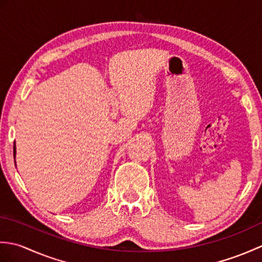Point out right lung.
<instances>
[{"mask_svg":"<svg viewBox=\"0 0 262 262\" xmlns=\"http://www.w3.org/2000/svg\"><path fill=\"white\" fill-rule=\"evenodd\" d=\"M13 155H14V158H15V146L13 147Z\"/></svg>","mask_w":262,"mask_h":262,"instance_id":"1","label":"right lung"}]
</instances>
